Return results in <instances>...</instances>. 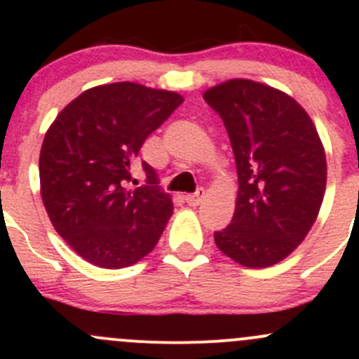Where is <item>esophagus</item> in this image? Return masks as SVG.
Here are the masks:
<instances>
[{"label":"esophagus","mask_w":359,"mask_h":359,"mask_svg":"<svg viewBox=\"0 0 359 359\" xmlns=\"http://www.w3.org/2000/svg\"><path fill=\"white\" fill-rule=\"evenodd\" d=\"M203 200H205V189H198L194 194H187L186 196V201L189 206H198Z\"/></svg>","instance_id":"obj_1"}]
</instances>
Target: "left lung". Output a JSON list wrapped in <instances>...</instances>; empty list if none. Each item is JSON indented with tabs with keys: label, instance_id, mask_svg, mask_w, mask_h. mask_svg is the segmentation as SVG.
<instances>
[{
	"label": "left lung",
	"instance_id": "left-lung-1",
	"mask_svg": "<svg viewBox=\"0 0 359 359\" xmlns=\"http://www.w3.org/2000/svg\"><path fill=\"white\" fill-rule=\"evenodd\" d=\"M233 146L238 198L229 226L213 234L224 255L269 267L311 231L327 187V156L306 109L281 90L234 78L203 93Z\"/></svg>",
	"mask_w": 359,
	"mask_h": 359
}]
</instances>
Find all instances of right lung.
<instances>
[{"label":"right lung","mask_w":359,"mask_h":359,"mask_svg":"<svg viewBox=\"0 0 359 359\" xmlns=\"http://www.w3.org/2000/svg\"><path fill=\"white\" fill-rule=\"evenodd\" d=\"M184 97L132 81L85 90L57 114L39 153V186L50 222L86 262L123 269L153 252L173 213L156 186L130 189L132 165L147 137Z\"/></svg>","instance_id":"right-lung-1"}]
</instances>
